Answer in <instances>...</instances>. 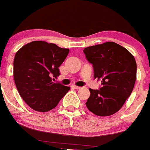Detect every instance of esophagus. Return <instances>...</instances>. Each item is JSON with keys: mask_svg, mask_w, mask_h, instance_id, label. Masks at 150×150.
<instances>
[{"mask_svg": "<svg viewBox=\"0 0 150 150\" xmlns=\"http://www.w3.org/2000/svg\"><path fill=\"white\" fill-rule=\"evenodd\" d=\"M71 87H72L73 88H75V89H79V88H80V87L79 86H74H74H72Z\"/></svg>", "mask_w": 150, "mask_h": 150, "instance_id": "1", "label": "esophagus"}]
</instances>
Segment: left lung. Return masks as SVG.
Wrapping results in <instances>:
<instances>
[{"instance_id":"8db88e82","label":"left lung","mask_w":150,"mask_h":150,"mask_svg":"<svg viewBox=\"0 0 150 150\" xmlns=\"http://www.w3.org/2000/svg\"><path fill=\"white\" fill-rule=\"evenodd\" d=\"M83 52L92 64L94 77L102 79L99 89L89 88L87 108L97 116L114 114L121 109L134 86L137 75L134 57L114 42L88 46Z\"/></svg>"}]
</instances>
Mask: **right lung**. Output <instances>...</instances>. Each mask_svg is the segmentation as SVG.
<instances>
[{"label":"right lung","instance_id":"right-lung-1","mask_svg":"<svg viewBox=\"0 0 150 150\" xmlns=\"http://www.w3.org/2000/svg\"><path fill=\"white\" fill-rule=\"evenodd\" d=\"M69 53V49L45 41H33L16 53L13 76L24 101L33 110L47 112L58 105L70 87L52 82L60 75L59 67Z\"/></svg>","mask_w":150,"mask_h":150}]
</instances>
